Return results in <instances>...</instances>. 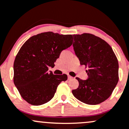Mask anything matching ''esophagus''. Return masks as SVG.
Wrapping results in <instances>:
<instances>
[{
	"mask_svg": "<svg viewBox=\"0 0 129 129\" xmlns=\"http://www.w3.org/2000/svg\"><path fill=\"white\" fill-rule=\"evenodd\" d=\"M72 78H73L72 77H71V76H70V75H68V79H69V80L72 79Z\"/></svg>",
	"mask_w": 129,
	"mask_h": 129,
	"instance_id": "1",
	"label": "esophagus"
}]
</instances>
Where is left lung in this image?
Returning a JSON list of instances; mask_svg holds the SVG:
<instances>
[{
  "instance_id": "1",
  "label": "left lung",
  "mask_w": 129,
  "mask_h": 129,
  "mask_svg": "<svg viewBox=\"0 0 129 129\" xmlns=\"http://www.w3.org/2000/svg\"><path fill=\"white\" fill-rule=\"evenodd\" d=\"M73 46L81 65L88 68V78L77 77L79 86L72 90L77 100L85 104L96 105L106 100L119 81V63L108 43L94 35H73Z\"/></svg>"
}]
</instances>
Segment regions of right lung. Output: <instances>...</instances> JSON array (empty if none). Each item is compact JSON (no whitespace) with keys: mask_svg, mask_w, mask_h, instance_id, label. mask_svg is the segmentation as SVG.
<instances>
[{"mask_svg":"<svg viewBox=\"0 0 129 129\" xmlns=\"http://www.w3.org/2000/svg\"><path fill=\"white\" fill-rule=\"evenodd\" d=\"M72 44L71 35L45 32L33 36L23 44L13 63V82L27 103L40 106L54 97L58 85L67 75H54L49 67L63 50Z\"/></svg>","mask_w":129,"mask_h":129,"instance_id":"add662e5","label":"right lung"}]
</instances>
